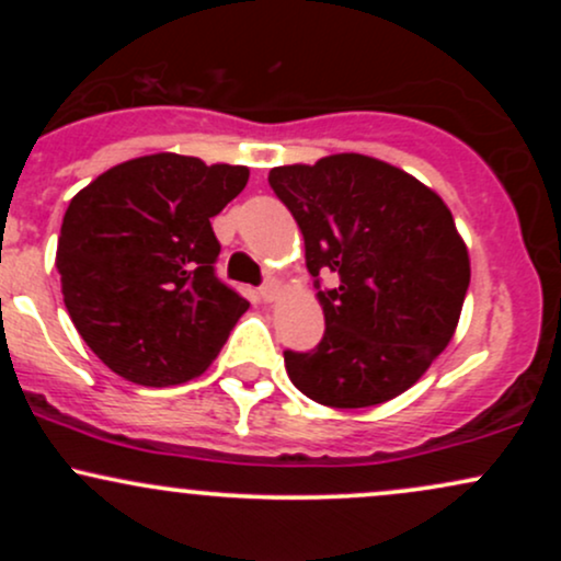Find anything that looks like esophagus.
Returning <instances> with one entry per match:
<instances>
[{"instance_id": "1", "label": "esophagus", "mask_w": 561, "mask_h": 561, "mask_svg": "<svg viewBox=\"0 0 561 561\" xmlns=\"http://www.w3.org/2000/svg\"><path fill=\"white\" fill-rule=\"evenodd\" d=\"M282 289H285V287H282V282L274 279V276H272V279H266V285L261 287V298L266 302H274L282 295Z\"/></svg>"}]
</instances>
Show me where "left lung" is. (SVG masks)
Instances as JSON below:
<instances>
[{"mask_svg":"<svg viewBox=\"0 0 561 561\" xmlns=\"http://www.w3.org/2000/svg\"><path fill=\"white\" fill-rule=\"evenodd\" d=\"M268 184L306 240L324 337L285 351L293 385L332 409H366L401 396L443 353L469 287V253L437 192L385 160L340 152L313 165H279Z\"/></svg>","mask_w":561,"mask_h":561,"instance_id":"left-lung-1","label":"left lung"}]
</instances>
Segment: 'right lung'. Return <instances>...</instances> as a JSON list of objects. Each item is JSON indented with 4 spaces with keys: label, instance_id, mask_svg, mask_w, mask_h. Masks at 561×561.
<instances>
[{
    "label": "right lung",
    "instance_id": "1",
    "mask_svg": "<svg viewBox=\"0 0 561 561\" xmlns=\"http://www.w3.org/2000/svg\"><path fill=\"white\" fill-rule=\"evenodd\" d=\"M244 165L156 152L100 173L70 199L55 266L70 321L107 369L145 388L203 375L250 308L216 276L210 218Z\"/></svg>",
    "mask_w": 561,
    "mask_h": 561
}]
</instances>
